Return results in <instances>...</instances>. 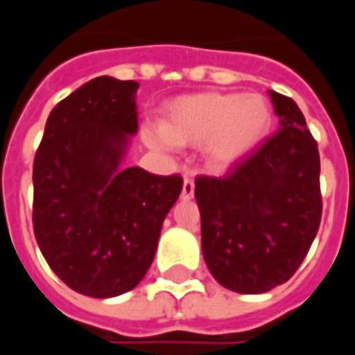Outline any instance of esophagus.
<instances>
[{"instance_id": "esophagus-1", "label": "esophagus", "mask_w": 355, "mask_h": 355, "mask_svg": "<svg viewBox=\"0 0 355 355\" xmlns=\"http://www.w3.org/2000/svg\"><path fill=\"white\" fill-rule=\"evenodd\" d=\"M193 195H195V182H193V178L185 175V178H183L182 198L183 200H189V198H193Z\"/></svg>"}]
</instances>
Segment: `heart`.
I'll use <instances>...</instances> for the list:
<instances>
[{"label":"heart","mask_w":355,"mask_h":355,"mask_svg":"<svg viewBox=\"0 0 355 355\" xmlns=\"http://www.w3.org/2000/svg\"><path fill=\"white\" fill-rule=\"evenodd\" d=\"M273 109L258 93L202 92L166 103L160 128L145 130L155 149L202 145L218 168L237 162L271 133Z\"/></svg>","instance_id":"b5f03b06"}]
</instances>
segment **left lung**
<instances>
[{
    "label": "left lung",
    "mask_w": 355,
    "mask_h": 355,
    "mask_svg": "<svg viewBox=\"0 0 355 355\" xmlns=\"http://www.w3.org/2000/svg\"><path fill=\"white\" fill-rule=\"evenodd\" d=\"M279 132L231 164L198 175L202 254L214 279L241 294L283 285L310 250L321 222L319 150L298 105L270 92Z\"/></svg>",
    "instance_id": "left-lung-1"
}]
</instances>
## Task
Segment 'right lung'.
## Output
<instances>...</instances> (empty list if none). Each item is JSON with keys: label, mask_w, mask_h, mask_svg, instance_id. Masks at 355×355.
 Masks as SVG:
<instances>
[{"label": "right lung", "mask_w": 355, "mask_h": 355, "mask_svg": "<svg viewBox=\"0 0 355 355\" xmlns=\"http://www.w3.org/2000/svg\"><path fill=\"white\" fill-rule=\"evenodd\" d=\"M132 80L99 76L62 99L34 158L37 246L72 291L112 298L139 285L157 252L182 175L120 168L137 133Z\"/></svg>", "instance_id": "1"}]
</instances>
